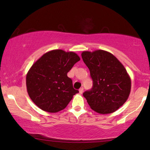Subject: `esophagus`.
Masks as SVG:
<instances>
[{
	"mask_svg": "<svg viewBox=\"0 0 150 150\" xmlns=\"http://www.w3.org/2000/svg\"><path fill=\"white\" fill-rule=\"evenodd\" d=\"M83 92H84V89H83V87H82V88H80V89H79V92H80V94H82V93H83Z\"/></svg>",
	"mask_w": 150,
	"mask_h": 150,
	"instance_id": "1",
	"label": "esophagus"
}]
</instances>
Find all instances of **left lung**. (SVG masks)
<instances>
[{"instance_id": "obj_1", "label": "left lung", "mask_w": 150, "mask_h": 150, "mask_svg": "<svg viewBox=\"0 0 150 150\" xmlns=\"http://www.w3.org/2000/svg\"><path fill=\"white\" fill-rule=\"evenodd\" d=\"M81 55L93 80V87L83 93L84 97L96 112H114L127 101L131 89V80L125 67L104 50L83 51Z\"/></svg>"}]
</instances>
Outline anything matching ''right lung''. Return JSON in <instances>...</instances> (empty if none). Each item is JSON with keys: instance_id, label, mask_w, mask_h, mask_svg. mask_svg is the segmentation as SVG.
<instances>
[{"instance_id": "obj_1", "label": "right lung", "mask_w": 150, "mask_h": 150, "mask_svg": "<svg viewBox=\"0 0 150 150\" xmlns=\"http://www.w3.org/2000/svg\"><path fill=\"white\" fill-rule=\"evenodd\" d=\"M80 60L77 53L56 49L44 53L29 70L26 77L30 99L39 108L49 113L64 109L78 93L67 73Z\"/></svg>"}]
</instances>
